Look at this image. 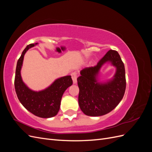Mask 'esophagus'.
I'll return each mask as SVG.
<instances>
[{"mask_svg": "<svg viewBox=\"0 0 152 152\" xmlns=\"http://www.w3.org/2000/svg\"><path fill=\"white\" fill-rule=\"evenodd\" d=\"M71 76H72V79L73 80V84H77V73L76 72H73L72 74H71Z\"/></svg>", "mask_w": 152, "mask_h": 152, "instance_id": "34e87169", "label": "esophagus"}]
</instances>
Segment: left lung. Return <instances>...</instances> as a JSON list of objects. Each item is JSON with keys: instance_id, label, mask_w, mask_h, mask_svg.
I'll return each instance as SVG.
<instances>
[{"instance_id": "left-lung-1", "label": "left lung", "mask_w": 152, "mask_h": 152, "mask_svg": "<svg viewBox=\"0 0 152 152\" xmlns=\"http://www.w3.org/2000/svg\"><path fill=\"white\" fill-rule=\"evenodd\" d=\"M106 63L116 68V73L107 81H99L100 70ZM77 78L79 88V104L85 115L102 116L115 108L125 93L126 80L125 67L118 52L110 50L94 67L86 68Z\"/></svg>"}]
</instances>
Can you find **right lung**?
Listing matches in <instances>:
<instances>
[{
  "label": "right lung",
  "instance_id": "1",
  "mask_svg": "<svg viewBox=\"0 0 152 152\" xmlns=\"http://www.w3.org/2000/svg\"><path fill=\"white\" fill-rule=\"evenodd\" d=\"M39 43L27 45L17 62L15 79V91L18 99L30 112L41 118H51L56 115L60 108L63 93L71 86L73 81L70 75L59 77L46 88L39 91L30 89L23 81L21 70L24 56L27 50Z\"/></svg>",
  "mask_w": 152,
  "mask_h": 152
}]
</instances>
